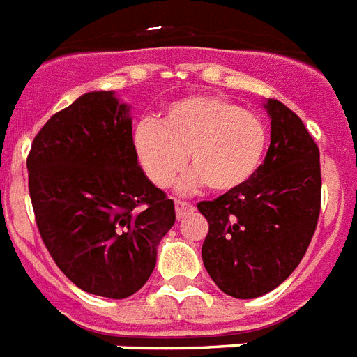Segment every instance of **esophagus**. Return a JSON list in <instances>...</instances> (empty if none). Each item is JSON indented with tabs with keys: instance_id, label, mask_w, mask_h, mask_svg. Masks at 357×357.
Listing matches in <instances>:
<instances>
[{
	"instance_id": "34e87169",
	"label": "esophagus",
	"mask_w": 357,
	"mask_h": 357,
	"mask_svg": "<svg viewBox=\"0 0 357 357\" xmlns=\"http://www.w3.org/2000/svg\"><path fill=\"white\" fill-rule=\"evenodd\" d=\"M193 210H195V206L191 204V202H185V200H175V211H176V219L178 220L184 219L185 215H190Z\"/></svg>"
}]
</instances>
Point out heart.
I'll list each match as a JSON object with an SVG mask.
<instances>
[{
  "label": "heart",
  "mask_w": 357,
  "mask_h": 357,
  "mask_svg": "<svg viewBox=\"0 0 357 357\" xmlns=\"http://www.w3.org/2000/svg\"><path fill=\"white\" fill-rule=\"evenodd\" d=\"M135 151L149 181L166 188L184 166L190 191L202 182L211 191H234L259 172L266 153V126L255 113L222 96L197 94L169 104L160 122L144 120L135 129Z\"/></svg>",
  "instance_id": "obj_1"
}]
</instances>
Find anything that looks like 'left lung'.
I'll return each mask as SVG.
<instances>
[{
  "label": "left lung",
  "instance_id": "1",
  "mask_svg": "<svg viewBox=\"0 0 357 357\" xmlns=\"http://www.w3.org/2000/svg\"><path fill=\"white\" fill-rule=\"evenodd\" d=\"M270 147L259 172L234 191L197 204L210 229L202 261L220 290L253 299L278 288L305 257L321 210L319 149L279 100L264 104Z\"/></svg>",
  "mask_w": 357,
  "mask_h": 357
}]
</instances>
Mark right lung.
Returning <instances> with one entry per match:
<instances>
[{
    "mask_svg": "<svg viewBox=\"0 0 357 357\" xmlns=\"http://www.w3.org/2000/svg\"><path fill=\"white\" fill-rule=\"evenodd\" d=\"M26 169L38 229L61 272L94 296L140 290L175 204L138 164L129 105L113 91L82 94L40 129Z\"/></svg>",
    "mask_w": 357,
    "mask_h": 357,
    "instance_id": "right-lung-1",
    "label": "right lung"
}]
</instances>
